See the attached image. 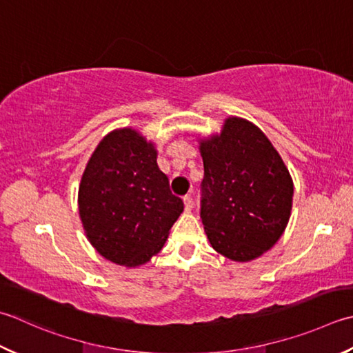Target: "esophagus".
<instances>
[{"label": "esophagus", "instance_id": "1", "mask_svg": "<svg viewBox=\"0 0 353 353\" xmlns=\"http://www.w3.org/2000/svg\"><path fill=\"white\" fill-rule=\"evenodd\" d=\"M183 203H185V210H186V211H191V210H192V206H194V202H192L191 194H186V196L183 197Z\"/></svg>", "mask_w": 353, "mask_h": 353}]
</instances>
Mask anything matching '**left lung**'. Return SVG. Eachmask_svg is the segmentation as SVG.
Listing matches in <instances>:
<instances>
[{
    "instance_id": "obj_1",
    "label": "left lung",
    "mask_w": 353,
    "mask_h": 353,
    "mask_svg": "<svg viewBox=\"0 0 353 353\" xmlns=\"http://www.w3.org/2000/svg\"><path fill=\"white\" fill-rule=\"evenodd\" d=\"M200 219L211 246L236 261L260 257L291 216L294 185L281 157L261 130L239 117L200 142Z\"/></svg>"
}]
</instances>
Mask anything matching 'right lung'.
<instances>
[{
    "label": "right lung",
    "mask_w": 353,
    "mask_h": 353,
    "mask_svg": "<svg viewBox=\"0 0 353 353\" xmlns=\"http://www.w3.org/2000/svg\"><path fill=\"white\" fill-rule=\"evenodd\" d=\"M156 159L153 143L122 128L103 137L82 174L78 203L87 239L116 265L147 263L183 211Z\"/></svg>",
    "instance_id": "right-lung-1"
}]
</instances>
